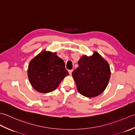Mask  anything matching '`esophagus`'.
<instances>
[{"instance_id":"1","label":"esophagus","mask_w":135,"mask_h":135,"mask_svg":"<svg viewBox=\"0 0 135 135\" xmlns=\"http://www.w3.org/2000/svg\"><path fill=\"white\" fill-rule=\"evenodd\" d=\"M73 70L72 69H71V70H69V74H70V75H71V73H72V72H73Z\"/></svg>"}]
</instances>
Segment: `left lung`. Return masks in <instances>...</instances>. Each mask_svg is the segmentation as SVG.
<instances>
[{
	"label": "left lung",
	"mask_w": 135,
	"mask_h": 135,
	"mask_svg": "<svg viewBox=\"0 0 135 135\" xmlns=\"http://www.w3.org/2000/svg\"><path fill=\"white\" fill-rule=\"evenodd\" d=\"M78 65L72 73L78 91L90 98L101 94L108 86L111 76L108 62L94 51L91 56H82Z\"/></svg>",
	"instance_id": "left-lung-1"
}]
</instances>
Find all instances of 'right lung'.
I'll return each instance as SVG.
<instances>
[{
    "label": "right lung",
    "instance_id": "add662e5",
    "mask_svg": "<svg viewBox=\"0 0 135 135\" xmlns=\"http://www.w3.org/2000/svg\"><path fill=\"white\" fill-rule=\"evenodd\" d=\"M27 75L35 90L48 93L55 90L69 73L56 52L44 50L30 62Z\"/></svg>",
    "mask_w": 135,
    "mask_h": 135
}]
</instances>
